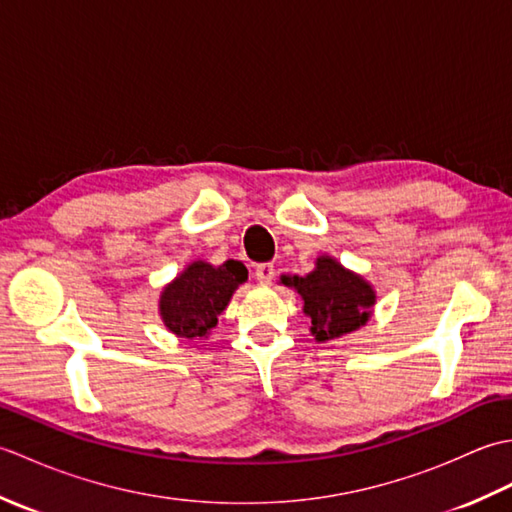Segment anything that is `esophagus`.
<instances>
[{"label":"esophagus","instance_id":"obj_1","mask_svg":"<svg viewBox=\"0 0 512 512\" xmlns=\"http://www.w3.org/2000/svg\"><path fill=\"white\" fill-rule=\"evenodd\" d=\"M255 279L259 284H270L275 279V266L273 264H259L255 268Z\"/></svg>","mask_w":512,"mask_h":512}]
</instances>
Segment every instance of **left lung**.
<instances>
[{
	"label": "left lung",
	"mask_w": 512,
	"mask_h": 512,
	"mask_svg": "<svg viewBox=\"0 0 512 512\" xmlns=\"http://www.w3.org/2000/svg\"><path fill=\"white\" fill-rule=\"evenodd\" d=\"M303 299V310L312 321L317 341H328L354 332L367 323L376 301L372 286L330 257H319L317 268L306 277H284Z\"/></svg>",
	"instance_id": "left-lung-1"
}]
</instances>
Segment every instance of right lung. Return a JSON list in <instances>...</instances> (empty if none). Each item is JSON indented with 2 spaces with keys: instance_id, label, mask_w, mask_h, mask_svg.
<instances>
[{
  "instance_id": "1",
  "label": "right lung",
  "mask_w": 512,
  "mask_h": 512,
  "mask_svg": "<svg viewBox=\"0 0 512 512\" xmlns=\"http://www.w3.org/2000/svg\"><path fill=\"white\" fill-rule=\"evenodd\" d=\"M248 277L244 264L228 259L222 266L191 264L160 297V314L167 328L182 339H202L217 325L220 314L239 284Z\"/></svg>"
}]
</instances>
